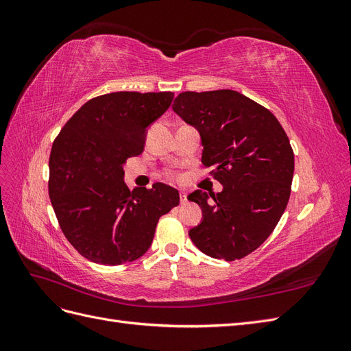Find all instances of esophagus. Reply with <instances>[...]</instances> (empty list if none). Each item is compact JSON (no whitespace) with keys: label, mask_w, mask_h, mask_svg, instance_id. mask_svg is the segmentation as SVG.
<instances>
[{"label":"esophagus","mask_w":351,"mask_h":351,"mask_svg":"<svg viewBox=\"0 0 351 351\" xmlns=\"http://www.w3.org/2000/svg\"><path fill=\"white\" fill-rule=\"evenodd\" d=\"M180 204H182V205L187 204V196H186L184 193H182V195H180Z\"/></svg>","instance_id":"34e87169"}]
</instances>
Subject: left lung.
Listing matches in <instances>:
<instances>
[{
	"mask_svg": "<svg viewBox=\"0 0 351 351\" xmlns=\"http://www.w3.org/2000/svg\"><path fill=\"white\" fill-rule=\"evenodd\" d=\"M173 110L199 132L202 164L222 184L217 195L195 190L187 196L204 218L190 239L210 258L247 256L269 237L289 204L294 173L289 137L269 110L231 89L183 92Z\"/></svg>",
	"mask_w": 351,
	"mask_h": 351,
	"instance_id": "1",
	"label": "left lung"
}]
</instances>
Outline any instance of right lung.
I'll list each match as a JSON object with an SVG mask.
<instances>
[{"mask_svg":"<svg viewBox=\"0 0 351 351\" xmlns=\"http://www.w3.org/2000/svg\"><path fill=\"white\" fill-rule=\"evenodd\" d=\"M173 92H112L88 101L62 127L49 155V199L82 256L101 265L133 262L151 247L158 219L178 205L164 183L129 190L124 164L143 152L146 132Z\"/></svg>","mask_w":351,"mask_h":351,"instance_id":"obj_1","label":"right lung"}]
</instances>
